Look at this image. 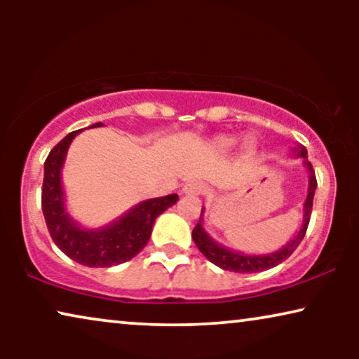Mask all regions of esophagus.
<instances>
[{
    "label": "esophagus",
    "instance_id": "34e87169",
    "mask_svg": "<svg viewBox=\"0 0 359 359\" xmlns=\"http://www.w3.org/2000/svg\"><path fill=\"white\" fill-rule=\"evenodd\" d=\"M205 191V186L204 183H201V181H189V183H186L183 186V194L186 196H199L203 194Z\"/></svg>",
    "mask_w": 359,
    "mask_h": 359
}]
</instances>
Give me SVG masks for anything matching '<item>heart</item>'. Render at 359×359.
Here are the masks:
<instances>
[{
  "label": "heart",
  "instance_id": "obj_1",
  "mask_svg": "<svg viewBox=\"0 0 359 359\" xmlns=\"http://www.w3.org/2000/svg\"><path fill=\"white\" fill-rule=\"evenodd\" d=\"M233 145H235V140L232 139V137H219V139H215V142H214V147L219 151H230ZM245 150H247V154H252L253 151L252 142H247V144H245Z\"/></svg>",
  "mask_w": 359,
  "mask_h": 359
}]
</instances>
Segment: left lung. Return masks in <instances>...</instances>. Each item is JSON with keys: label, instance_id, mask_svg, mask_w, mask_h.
<instances>
[{"label": "left lung", "instance_id": "left-lung-1", "mask_svg": "<svg viewBox=\"0 0 359 359\" xmlns=\"http://www.w3.org/2000/svg\"><path fill=\"white\" fill-rule=\"evenodd\" d=\"M299 156L304 158V166L309 170V193L307 199L304 203V222L301 225V230L296 233L291 242L284 245L281 250L274 253L268 255H243L232 252V250H227L222 245L215 243L212 238L209 237L208 232H205L203 227V222H199L193 229V240L196 247L199 248V252L204 255L205 258L209 259L210 263H214L215 266L225 269V271H233V273H259L264 271V269L278 266L279 263H283L284 259L289 258L292 255L294 250L299 247V243L302 242L304 235L307 232L309 220H311L312 214V204H313V194H316L317 189V178L316 171L312 168V163L307 160V150L304 147H299L296 149ZM204 210H201V215H203Z\"/></svg>", "mask_w": 359, "mask_h": 359}]
</instances>
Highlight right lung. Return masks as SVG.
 Here are the masks:
<instances>
[{
	"instance_id": "right-lung-1",
	"label": "right lung",
	"mask_w": 359,
	"mask_h": 359,
	"mask_svg": "<svg viewBox=\"0 0 359 359\" xmlns=\"http://www.w3.org/2000/svg\"><path fill=\"white\" fill-rule=\"evenodd\" d=\"M101 122L91 127H100ZM81 130H73L53 147L43 163L42 212L48 233L58 248L73 262L91 268H109L129 262L149 243L155 219L176 204L178 194H168L137 204L107 227L90 230L72 220L65 209L62 166L72 140Z\"/></svg>"
}]
</instances>
